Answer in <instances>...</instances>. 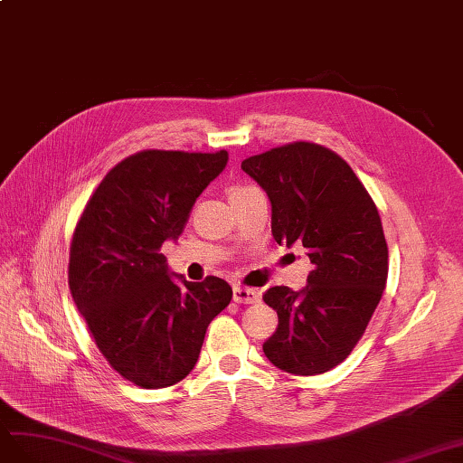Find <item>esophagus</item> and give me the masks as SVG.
<instances>
[{"instance_id": "34e87169", "label": "esophagus", "mask_w": 463, "mask_h": 463, "mask_svg": "<svg viewBox=\"0 0 463 463\" xmlns=\"http://www.w3.org/2000/svg\"><path fill=\"white\" fill-rule=\"evenodd\" d=\"M233 300L240 304H253L261 300V292L250 287H233Z\"/></svg>"}]
</instances>
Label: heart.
<instances>
[{"mask_svg": "<svg viewBox=\"0 0 463 463\" xmlns=\"http://www.w3.org/2000/svg\"><path fill=\"white\" fill-rule=\"evenodd\" d=\"M245 188H250V186H233L230 194H233V193H240V190H245Z\"/></svg>", "mask_w": 463, "mask_h": 463, "instance_id": "obj_1", "label": "heart"}]
</instances>
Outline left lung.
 <instances>
[{"label": "left lung", "mask_w": 463, "mask_h": 463, "mask_svg": "<svg viewBox=\"0 0 463 463\" xmlns=\"http://www.w3.org/2000/svg\"><path fill=\"white\" fill-rule=\"evenodd\" d=\"M241 168L270 200L275 241L302 243L314 265L302 290L273 287L263 295L279 314L263 352L287 373H326L362 340L387 283L389 251L375 202L352 166L318 143L280 145Z\"/></svg>", "instance_id": "8db88e82"}]
</instances>
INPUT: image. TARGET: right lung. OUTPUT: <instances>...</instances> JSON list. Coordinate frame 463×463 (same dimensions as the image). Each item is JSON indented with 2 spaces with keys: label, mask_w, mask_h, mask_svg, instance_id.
Masks as SVG:
<instances>
[{
  "label": "right lung",
  "mask_w": 463,
  "mask_h": 463,
  "mask_svg": "<svg viewBox=\"0 0 463 463\" xmlns=\"http://www.w3.org/2000/svg\"><path fill=\"white\" fill-rule=\"evenodd\" d=\"M228 151L145 149L118 163L90 196L71 243L69 287L98 349L141 389H165L194 369L210 322L232 287L180 283L161 247L178 240Z\"/></svg>",
  "instance_id": "add662e5"
}]
</instances>
